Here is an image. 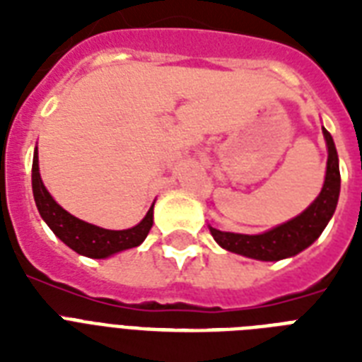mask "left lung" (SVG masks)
<instances>
[{
	"mask_svg": "<svg viewBox=\"0 0 362 362\" xmlns=\"http://www.w3.org/2000/svg\"><path fill=\"white\" fill-rule=\"evenodd\" d=\"M321 129L325 136L329 156H327L325 182L314 203L293 220L272 227L261 235H240V233H227L210 227V235L223 250L257 261H280L297 255L320 238L337 210L338 195H340V167H338L337 146L331 133L325 127Z\"/></svg>",
	"mask_w": 362,
	"mask_h": 362,
	"instance_id": "left-lung-1",
	"label": "left lung"
}]
</instances>
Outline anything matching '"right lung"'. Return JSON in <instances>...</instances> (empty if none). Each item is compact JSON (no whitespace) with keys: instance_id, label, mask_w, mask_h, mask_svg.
<instances>
[{"instance_id":"right-lung-1","label":"right lung","mask_w":362,"mask_h":362,"mask_svg":"<svg viewBox=\"0 0 362 362\" xmlns=\"http://www.w3.org/2000/svg\"><path fill=\"white\" fill-rule=\"evenodd\" d=\"M31 187H33V199H35L37 210L52 233L59 240L67 244L71 250H75L81 255L92 259H105L118 252L129 250V247L141 246L153 223V204L135 227L122 229V231H110L103 227L92 226L88 221H82L69 214L67 210L59 206L54 197L48 193L41 180L39 173V156L37 148L33 152V167H31Z\"/></svg>"}]
</instances>
